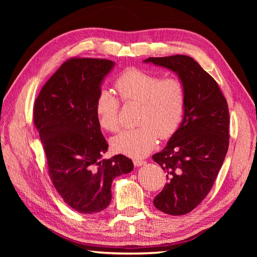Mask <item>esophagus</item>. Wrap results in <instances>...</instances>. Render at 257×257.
<instances>
[{
    "label": "esophagus",
    "mask_w": 257,
    "mask_h": 257,
    "mask_svg": "<svg viewBox=\"0 0 257 257\" xmlns=\"http://www.w3.org/2000/svg\"><path fill=\"white\" fill-rule=\"evenodd\" d=\"M133 163H134V165H135L136 167H141V166H143V165L146 164V162L143 161V160H134Z\"/></svg>",
    "instance_id": "obj_1"
}]
</instances>
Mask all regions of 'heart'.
<instances>
[{
	"mask_svg": "<svg viewBox=\"0 0 257 257\" xmlns=\"http://www.w3.org/2000/svg\"><path fill=\"white\" fill-rule=\"evenodd\" d=\"M124 103L141 104L138 124L111 138L112 150L131 158H144L162 139L175 134L185 109V88L178 78H164L143 69L131 67L114 82ZM119 99L110 91L100 90L95 103L99 126L115 132L119 128Z\"/></svg>",
	"mask_w": 257,
	"mask_h": 257,
	"instance_id": "1",
	"label": "heart"
}]
</instances>
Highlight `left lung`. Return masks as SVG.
<instances>
[{
	"instance_id": "left-lung-1",
	"label": "left lung",
	"mask_w": 257,
	"mask_h": 257,
	"mask_svg": "<svg viewBox=\"0 0 257 257\" xmlns=\"http://www.w3.org/2000/svg\"><path fill=\"white\" fill-rule=\"evenodd\" d=\"M174 72L185 88L182 121L166 147L152 159L168 181L154 197L160 211L170 215L191 212L211 190L228 149V106L215 80L184 54L149 58Z\"/></svg>"
}]
</instances>
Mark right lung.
Listing matches in <instances>:
<instances>
[{
    "label": "right lung",
    "mask_w": 257,
    "mask_h": 257,
    "mask_svg": "<svg viewBox=\"0 0 257 257\" xmlns=\"http://www.w3.org/2000/svg\"><path fill=\"white\" fill-rule=\"evenodd\" d=\"M114 62L78 58L64 62L45 83L34 105V124L48 163L49 177L65 203L84 214L111 201L115 177L133 170L122 154L102 159L108 145L95 113L105 77Z\"/></svg>",
    "instance_id": "right-lung-1"
}]
</instances>
